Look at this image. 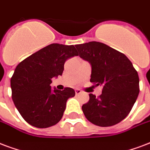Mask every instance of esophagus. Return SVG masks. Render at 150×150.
<instances>
[{"label": "esophagus", "instance_id": "esophagus-1", "mask_svg": "<svg viewBox=\"0 0 150 150\" xmlns=\"http://www.w3.org/2000/svg\"><path fill=\"white\" fill-rule=\"evenodd\" d=\"M82 92V91L81 89H75V93H76V95H78V94H81Z\"/></svg>", "mask_w": 150, "mask_h": 150}]
</instances>
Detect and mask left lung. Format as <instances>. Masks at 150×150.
<instances>
[{
    "label": "left lung",
    "mask_w": 150,
    "mask_h": 150,
    "mask_svg": "<svg viewBox=\"0 0 150 150\" xmlns=\"http://www.w3.org/2000/svg\"><path fill=\"white\" fill-rule=\"evenodd\" d=\"M75 47L80 57L91 64L90 81L103 87L99 97L89 94L88 102L82 106L86 119L99 127L119 123L138 98V72L124 54L104 43L93 41Z\"/></svg>",
    "instance_id": "1"
}]
</instances>
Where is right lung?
<instances>
[{
    "mask_svg": "<svg viewBox=\"0 0 150 150\" xmlns=\"http://www.w3.org/2000/svg\"><path fill=\"white\" fill-rule=\"evenodd\" d=\"M74 45L52 43L34 53L16 66L11 78L12 98L21 116L29 124L47 128L62 118L71 88H51L53 77L62 75L68 58L77 56Z\"/></svg>",
    "mask_w": 150,
    "mask_h": 150,
    "instance_id": "right-lung-1",
    "label": "right lung"
}]
</instances>
